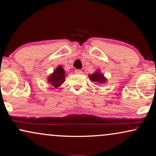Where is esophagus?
I'll return each instance as SVG.
<instances>
[{
    "instance_id": "obj_1",
    "label": "esophagus",
    "mask_w": 156,
    "mask_h": 156,
    "mask_svg": "<svg viewBox=\"0 0 156 156\" xmlns=\"http://www.w3.org/2000/svg\"><path fill=\"white\" fill-rule=\"evenodd\" d=\"M74 72H75L76 74H81L82 73V71H81L80 69H76V70L74 71Z\"/></svg>"
}]
</instances>
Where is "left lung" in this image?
<instances>
[{
    "mask_svg": "<svg viewBox=\"0 0 156 156\" xmlns=\"http://www.w3.org/2000/svg\"><path fill=\"white\" fill-rule=\"evenodd\" d=\"M89 77L91 81L99 84H104L107 81V78H105L103 74L100 72V70H98L95 73L89 76Z\"/></svg>",
    "mask_w": 156,
    "mask_h": 156,
    "instance_id": "8db88e82",
    "label": "left lung"
}]
</instances>
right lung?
Masks as SVG:
<instances>
[{
    "instance_id": "1",
    "label": "right lung",
    "mask_w": 156,
    "mask_h": 156,
    "mask_svg": "<svg viewBox=\"0 0 156 156\" xmlns=\"http://www.w3.org/2000/svg\"><path fill=\"white\" fill-rule=\"evenodd\" d=\"M48 82L54 87H59L65 81V71L61 65L58 66L48 77Z\"/></svg>"
}]
</instances>
